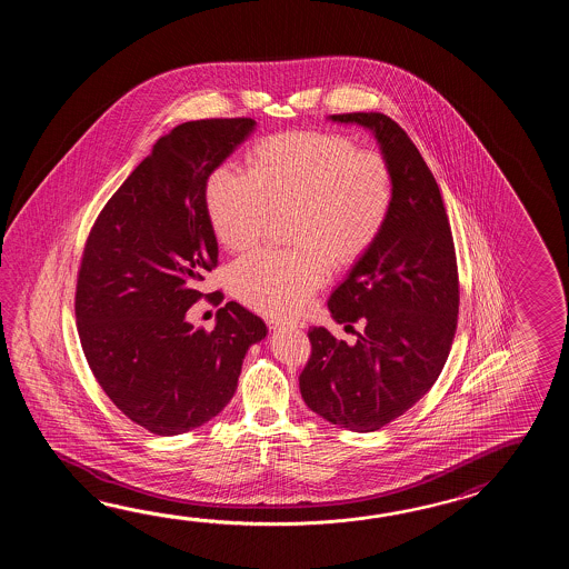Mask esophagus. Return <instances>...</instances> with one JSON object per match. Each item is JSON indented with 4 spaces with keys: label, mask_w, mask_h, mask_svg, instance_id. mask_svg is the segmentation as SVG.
Instances as JSON below:
<instances>
[{
    "label": "esophagus",
    "mask_w": 569,
    "mask_h": 569,
    "mask_svg": "<svg viewBox=\"0 0 569 569\" xmlns=\"http://www.w3.org/2000/svg\"><path fill=\"white\" fill-rule=\"evenodd\" d=\"M268 329H272V331H279V329H284V327H289V323H284V321H280V319H274V317H270L267 319Z\"/></svg>",
    "instance_id": "1"
}]
</instances>
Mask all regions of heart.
<instances>
[{
    "label": "heart",
    "mask_w": 569,
    "mask_h": 569,
    "mask_svg": "<svg viewBox=\"0 0 569 569\" xmlns=\"http://www.w3.org/2000/svg\"><path fill=\"white\" fill-rule=\"evenodd\" d=\"M248 174L218 167L206 187L216 238L231 252L254 248L270 216H289L292 254L260 252L231 268L240 301L277 317L299 313L327 280V260L360 262L387 228L395 177L387 158L341 133L290 132L256 142Z\"/></svg>",
    "instance_id": "b5f03b06"
}]
</instances>
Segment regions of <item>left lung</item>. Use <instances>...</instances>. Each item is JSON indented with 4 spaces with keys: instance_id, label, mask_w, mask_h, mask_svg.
<instances>
[{
    "instance_id": "8db88e82",
    "label": "left lung",
    "mask_w": 569,
    "mask_h": 569,
    "mask_svg": "<svg viewBox=\"0 0 569 569\" xmlns=\"http://www.w3.org/2000/svg\"><path fill=\"white\" fill-rule=\"evenodd\" d=\"M375 136L395 177V203L375 248L331 292L338 323L362 321L350 346L311 327L301 397L331 425L370 433L395 421L436 385L458 326V267L446 207L431 170L385 113L329 116Z\"/></svg>"
}]
</instances>
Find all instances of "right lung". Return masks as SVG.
Masks as SVG:
<instances>
[{
  "label": "right lung",
  "instance_id": "obj_1",
  "mask_svg": "<svg viewBox=\"0 0 569 569\" xmlns=\"http://www.w3.org/2000/svg\"><path fill=\"white\" fill-rule=\"evenodd\" d=\"M256 121H187L162 136L99 213L77 280L87 362L111 402L157 436H181L223 411L267 323L230 301L213 331L187 311L218 264L207 179Z\"/></svg>",
  "mask_w": 569,
  "mask_h": 569
}]
</instances>
